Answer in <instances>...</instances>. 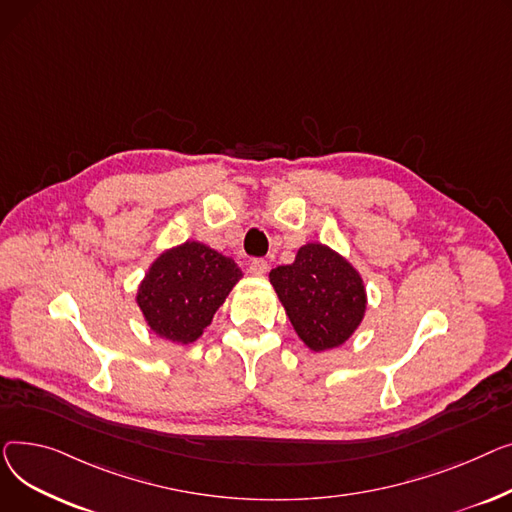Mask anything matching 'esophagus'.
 Masks as SVG:
<instances>
[{
  "label": "esophagus",
  "instance_id": "esophagus-1",
  "mask_svg": "<svg viewBox=\"0 0 512 512\" xmlns=\"http://www.w3.org/2000/svg\"><path fill=\"white\" fill-rule=\"evenodd\" d=\"M248 273H250V275H254V277H262V275H266V273H268V262H266L264 258H254V260H250V264H248Z\"/></svg>",
  "mask_w": 512,
  "mask_h": 512
}]
</instances>
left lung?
Returning a JSON list of instances; mask_svg holds the SVG:
<instances>
[{"instance_id":"1","label":"left lung","mask_w":512,"mask_h":512,"mask_svg":"<svg viewBox=\"0 0 512 512\" xmlns=\"http://www.w3.org/2000/svg\"><path fill=\"white\" fill-rule=\"evenodd\" d=\"M268 279L297 337L316 353L343 345L364 320V281L328 246H302L293 264L273 268Z\"/></svg>"}]
</instances>
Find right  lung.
Segmentation results:
<instances>
[{
    "label": "right lung",
    "instance_id": "add662e5",
    "mask_svg": "<svg viewBox=\"0 0 512 512\" xmlns=\"http://www.w3.org/2000/svg\"><path fill=\"white\" fill-rule=\"evenodd\" d=\"M242 277L229 256L200 242H186L150 264L136 302L155 335L188 345L204 333Z\"/></svg>",
    "mask_w": 512,
    "mask_h": 512
}]
</instances>
